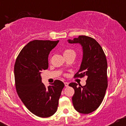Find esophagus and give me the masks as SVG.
<instances>
[{
  "label": "esophagus",
  "instance_id": "obj_1",
  "mask_svg": "<svg viewBox=\"0 0 126 126\" xmlns=\"http://www.w3.org/2000/svg\"><path fill=\"white\" fill-rule=\"evenodd\" d=\"M64 83L65 86H66V87H67V86H69V83H68V82H65Z\"/></svg>",
  "mask_w": 126,
  "mask_h": 126
}]
</instances>
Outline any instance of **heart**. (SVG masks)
<instances>
[{"mask_svg": "<svg viewBox=\"0 0 126 126\" xmlns=\"http://www.w3.org/2000/svg\"><path fill=\"white\" fill-rule=\"evenodd\" d=\"M72 51H73L72 50H64V52H63V54H67V53H70V52H72Z\"/></svg>", "mask_w": 126, "mask_h": 126, "instance_id": "heart-1", "label": "heart"}]
</instances>
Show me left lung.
<instances>
[{
  "instance_id": "1",
  "label": "left lung",
  "mask_w": 126,
  "mask_h": 126,
  "mask_svg": "<svg viewBox=\"0 0 126 126\" xmlns=\"http://www.w3.org/2000/svg\"><path fill=\"white\" fill-rule=\"evenodd\" d=\"M67 41L70 44H79L83 51L80 69L75 77L87 78L85 86L78 87L75 82L69 85L75 90L72 97L73 107L80 113H91L101 105L107 88L106 56L99 43L91 37L80 35Z\"/></svg>"
}]
</instances>
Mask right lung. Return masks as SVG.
<instances>
[{"instance_id":"obj_1","label":"right lung","mask_w":126,"mask_h":126,"mask_svg":"<svg viewBox=\"0 0 126 126\" xmlns=\"http://www.w3.org/2000/svg\"><path fill=\"white\" fill-rule=\"evenodd\" d=\"M57 41L34 40L19 54L14 66L16 92L25 107L40 117H48L56 112L64 84L56 80L46 88L42 83V71L48 67L50 52Z\"/></svg>"}]
</instances>
